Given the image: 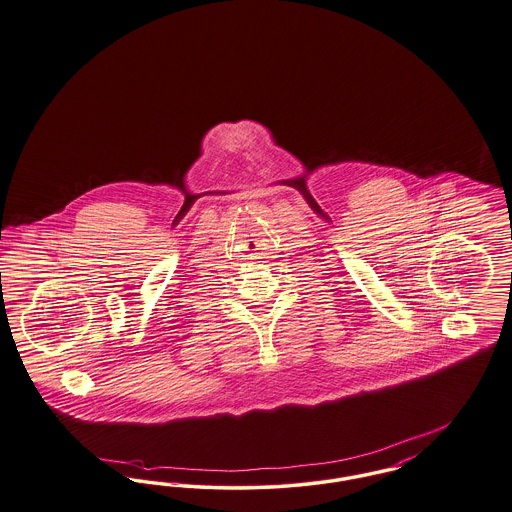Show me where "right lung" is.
I'll return each instance as SVG.
<instances>
[{
	"instance_id": "right-lung-1",
	"label": "right lung",
	"mask_w": 512,
	"mask_h": 512,
	"mask_svg": "<svg viewBox=\"0 0 512 512\" xmlns=\"http://www.w3.org/2000/svg\"><path fill=\"white\" fill-rule=\"evenodd\" d=\"M318 213H320V217H326V220H328V215H326V213H324V211H322V209H320V211H318Z\"/></svg>"
}]
</instances>
